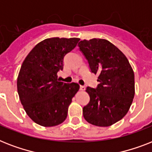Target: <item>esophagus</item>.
<instances>
[{"label":"esophagus","mask_w":152,"mask_h":152,"mask_svg":"<svg viewBox=\"0 0 152 152\" xmlns=\"http://www.w3.org/2000/svg\"><path fill=\"white\" fill-rule=\"evenodd\" d=\"M85 89H86V87H85V86H80V90H81V91H84V90H85Z\"/></svg>","instance_id":"34e87169"}]
</instances>
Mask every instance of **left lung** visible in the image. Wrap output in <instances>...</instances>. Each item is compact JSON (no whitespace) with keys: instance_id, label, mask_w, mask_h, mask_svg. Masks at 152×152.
Instances as JSON below:
<instances>
[{"instance_id":"obj_1","label":"left lung","mask_w":152,"mask_h":152,"mask_svg":"<svg viewBox=\"0 0 152 152\" xmlns=\"http://www.w3.org/2000/svg\"><path fill=\"white\" fill-rule=\"evenodd\" d=\"M77 45L99 82L96 88H86L90 100L83 107L84 118L94 126H111L124 117L133 103V68L122 51L107 40H83Z\"/></svg>"}]
</instances>
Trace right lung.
I'll return each instance as SVG.
<instances>
[{
    "label": "right lung",
    "mask_w": 152,
    "mask_h": 152,
    "mask_svg": "<svg viewBox=\"0 0 152 152\" xmlns=\"http://www.w3.org/2000/svg\"><path fill=\"white\" fill-rule=\"evenodd\" d=\"M79 38L51 37L36 45L23 62L17 77V90L27 115L37 124L50 127L67 116L77 83H64L57 73L64 69V58Z\"/></svg>",
    "instance_id": "obj_1"
}]
</instances>
